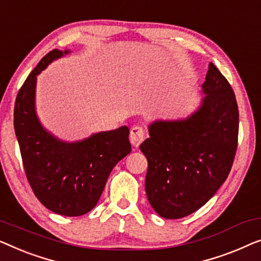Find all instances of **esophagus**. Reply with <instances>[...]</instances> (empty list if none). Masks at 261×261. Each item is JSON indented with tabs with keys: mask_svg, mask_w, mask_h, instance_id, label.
I'll return each mask as SVG.
<instances>
[{
	"mask_svg": "<svg viewBox=\"0 0 261 261\" xmlns=\"http://www.w3.org/2000/svg\"><path fill=\"white\" fill-rule=\"evenodd\" d=\"M144 138H145V132L142 129V127H139V126L131 127L130 142H131V144L135 146V148H138L139 144L144 141Z\"/></svg>",
	"mask_w": 261,
	"mask_h": 261,
	"instance_id": "34e87169",
	"label": "esophagus"
}]
</instances>
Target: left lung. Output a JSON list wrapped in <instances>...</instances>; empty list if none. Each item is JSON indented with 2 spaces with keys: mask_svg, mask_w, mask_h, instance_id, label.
Instances as JSON below:
<instances>
[{
  "mask_svg": "<svg viewBox=\"0 0 261 261\" xmlns=\"http://www.w3.org/2000/svg\"><path fill=\"white\" fill-rule=\"evenodd\" d=\"M202 93L188 118L150 124V137L139 146L148 160L146 196L164 219L185 218L202 207L232 168L239 111L232 86L212 62Z\"/></svg>",
  "mask_w": 261,
  "mask_h": 261,
  "instance_id": "8db88e82",
  "label": "left lung"
}]
</instances>
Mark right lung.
Segmentation results:
<instances>
[{
    "label": "right lung",
    "mask_w": 261,
    "mask_h": 261,
    "mask_svg": "<svg viewBox=\"0 0 261 261\" xmlns=\"http://www.w3.org/2000/svg\"><path fill=\"white\" fill-rule=\"evenodd\" d=\"M68 53L53 49L31 72L17 93L14 129L25 176L40 202L57 214L80 216L95 207L112 169L129 155L131 144L127 126L67 143L41 125L35 111L36 76Z\"/></svg>",
    "instance_id": "obj_1"
}]
</instances>
